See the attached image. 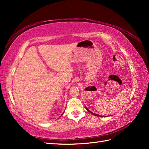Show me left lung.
<instances>
[{"label":"left lung","mask_w":149,"mask_h":149,"mask_svg":"<svg viewBox=\"0 0 149 149\" xmlns=\"http://www.w3.org/2000/svg\"><path fill=\"white\" fill-rule=\"evenodd\" d=\"M86 110L88 111H89L90 113H91V114H92V115H95V116H100V115H96V114H95L94 113H93V112H91V111H90L89 110V109H88V108H87V107H86Z\"/></svg>","instance_id":"left-lung-1"}]
</instances>
